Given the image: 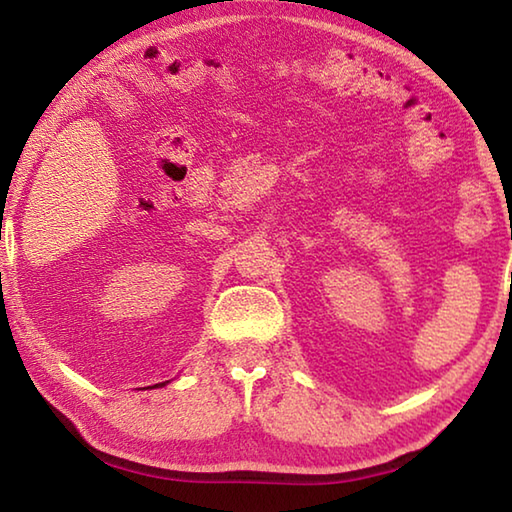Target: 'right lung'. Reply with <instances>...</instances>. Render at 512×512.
Masks as SVG:
<instances>
[{
  "mask_svg": "<svg viewBox=\"0 0 512 512\" xmlns=\"http://www.w3.org/2000/svg\"><path fill=\"white\" fill-rule=\"evenodd\" d=\"M164 384H167V381H164ZM155 386H160V384H155Z\"/></svg>",
  "mask_w": 512,
  "mask_h": 512,
  "instance_id": "obj_1",
  "label": "right lung"
}]
</instances>
